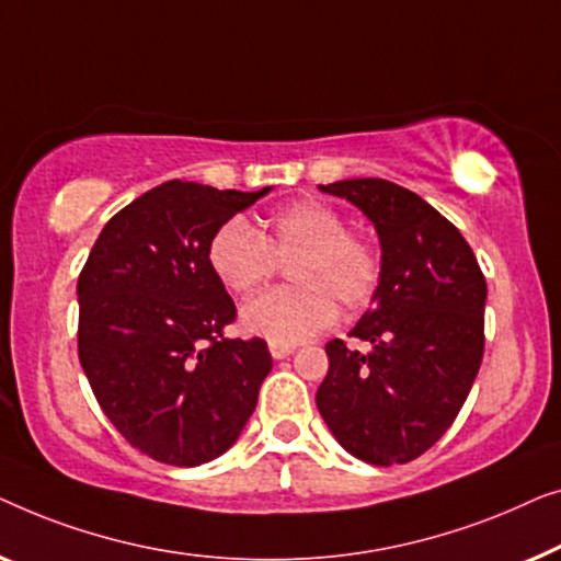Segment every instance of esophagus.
I'll list each match as a JSON object with an SVG mask.
<instances>
[{
	"label": "esophagus",
	"instance_id": "1",
	"mask_svg": "<svg viewBox=\"0 0 561 561\" xmlns=\"http://www.w3.org/2000/svg\"><path fill=\"white\" fill-rule=\"evenodd\" d=\"M270 351H272V358H277V360H282V358H287V356H291V353H295V345L291 343H270Z\"/></svg>",
	"mask_w": 561,
	"mask_h": 561
}]
</instances>
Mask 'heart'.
<instances>
[{"mask_svg":"<svg viewBox=\"0 0 561 561\" xmlns=\"http://www.w3.org/2000/svg\"><path fill=\"white\" fill-rule=\"evenodd\" d=\"M291 287L264 291L241 310L249 333L274 343H299L335 320V302L358 310L374 297L381 259L374 243L348 231L343 213L322 201H295L262 218L259 233L228 220L213 233L208 262L218 282L249 297L287 262Z\"/></svg>","mask_w":561,"mask_h":561,"instance_id":"obj_1","label":"heart"}]
</instances>
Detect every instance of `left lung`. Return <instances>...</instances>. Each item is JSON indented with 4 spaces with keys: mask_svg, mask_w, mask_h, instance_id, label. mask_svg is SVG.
<instances>
[{
    "mask_svg": "<svg viewBox=\"0 0 561 561\" xmlns=\"http://www.w3.org/2000/svg\"><path fill=\"white\" fill-rule=\"evenodd\" d=\"M363 210L381 241L374 307L351 337L325 345L318 409L333 437L370 465H404L455 422L485 345V277L478 259L420 195L381 178L320 185Z\"/></svg>",
    "mask_w": 561,
    "mask_h": 561,
    "instance_id": "left-lung-1",
    "label": "left lung"
}]
</instances>
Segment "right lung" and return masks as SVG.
Returning a JSON list of instances; mask_svg holds the SVG:
<instances>
[{"label": "right lung", "mask_w": 561, "mask_h": 561, "mask_svg": "<svg viewBox=\"0 0 561 561\" xmlns=\"http://www.w3.org/2000/svg\"><path fill=\"white\" fill-rule=\"evenodd\" d=\"M270 191L168 180L108 220L78 277V358L93 397L157 462L216 460L254 414L272 356L262 337H226L236 305L208 243Z\"/></svg>", "instance_id": "obj_1"}]
</instances>
